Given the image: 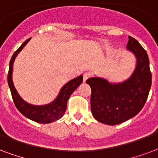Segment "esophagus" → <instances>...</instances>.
<instances>
[{"instance_id": "esophagus-1", "label": "esophagus", "mask_w": 158, "mask_h": 158, "mask_svg": "<svg viewBox=\"0 0 158 158\" xmlns=\"http://www.w3.org/2000/svg\"><path fill=\"white\" fill-rule=\"evenodd\" d=\"M83 76H84V81L85 82V81L90 77V73H89V72H86V73H84V75Z\"/></svg>"}]
</instances>
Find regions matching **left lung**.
Here are the masks:
<instances>
[{"instance_id":"obj_1","label":"left lung","mask_w":158,"mask_h":158,"mask_svg":"<svg viewBox=\"0 0 158 158\" xmlns=\"http://www.w3.org/2000/svg\"><path fill=\"white\" fill-rule=\"evenodd\" d=\"M127 48L137 58L135 72L122 84L111 85L106 79L90 78L86 83L91 88V112L97 121L106 125H118L134 117L148 100L152 85V73L146 50L129 36Z\"/></svg>"}]
</instances>
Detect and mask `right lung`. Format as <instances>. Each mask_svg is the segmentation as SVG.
I'll return each mask as SVG.
<instances>
[{
  "label": "right lung",
  "mask_w": 158,
  "mask_h": 158,
  "mask_svg": "<svg viewBox=\"0 0 158 158\" xmlns=\"http://www.w3.org/2000/svg\"><path fill=\"white\" fill-rule=\"evenodd\" d=\"M29 40H30V38L26 40L21 45L19 48L14 52L13 55L10 58L7 75L8 85L10 87V93H11V96L13 99L15 106L24 116L27 117L31 121L38 122V123H50V122H52L54 121H58L64 115L66 108H67L68 100L73 91L79 87V85L82 84L83 76H79V77H77L75 79H72L69 82L67 83L62 88L58 98L49 105L43 106H31V105L26 103L19 96V94H17V90L14 87L12 79H11V73H12V65H13L14 59L16 58V56L18 54V52L23 49V47L25 46Z\"/></svg>",
  "instance_id": "add662e5"
}]
</instances>
